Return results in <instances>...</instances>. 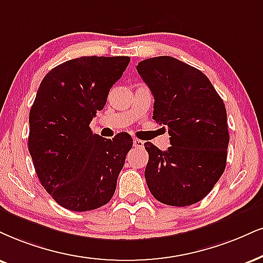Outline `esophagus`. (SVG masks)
Masks as SVG:
<instances>
[{
	"label": "esophagus",
	"mask_w": 263,
	"mask_h": 263,
	"mask_svg": "<svg viewBox=\"0 0 263 263\" xmlns=\"http://www.w3.org/2000/svg\"><path fill=\"white\" fill-rule=\"evenodd\" d=\"M133 144H134V146L135 147H144V144L145 142L142 141V140H139V139H134V140H133Z\"/></svg>",
	"instance_id": "obj_1"
}]
</instances>
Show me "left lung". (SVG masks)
Instances as JSON below:
<instances>
[{
  "label": "left lung",
  "instance_id": "8db88e82",
  "mask_svg": "<svg viewBox=\"0 0 263 263\" xmlns=\"http://www.w3.org/2000/svg\"><path fill=\"white\" fill-rule=\"evenodd\" d=\"M137 69L154 95L152 118L171 137L166 151L144 144L148 190L164 205L199 202L226 170L229 133L223 100L205 74L177 58H148Z\"/></svg>",
  "mask_w": 263,
  "mask_h": 263
}]
</instances>
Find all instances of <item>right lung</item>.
I'll return each mask as SVG.
<instances>
[{
  "mask_svg": "<svg viewBox=\"0 0 263 263\" xmlns=\"http://www.w3.org/2000/svg\"><path fill=\"white\" fill-rule=\"evenodd\" d=\"M129 62L126 56L74 58L39 86L29 113V152L42 186L64 209H99L115 194L133 139L126 133L103 139L90 122Z\"/></svg>",
  "mask_w": 263,
  "mask_h": 263,
  "instance_id": "1",
  "label": "right lung"
}]
</instances>
